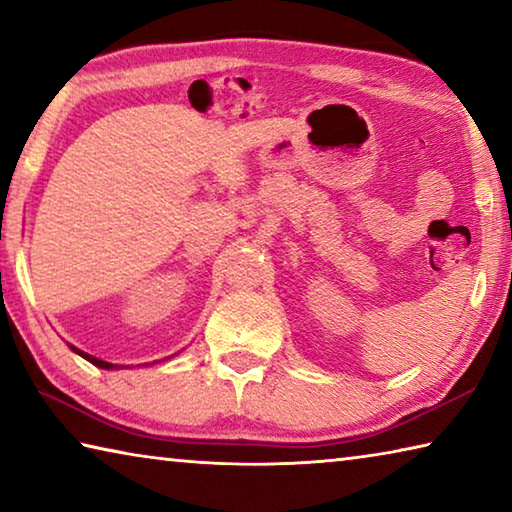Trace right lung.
<instances>
[{
    "label": "right lung",
    "mask_w": 512,
    "mask_h": 512,
    "mask_svg": "<svg viewBox=\"0 0 512 512\" xmlns=\"http://www.w3.org/2000/svg\"><path fill=\"white\" fill-rule=\"evenodd\" d=\"M69 348H72L76 354H81L83 359H88L90 363H94V366H97V368H106V370H112V368H131V366H119V363H112V361L94 357V354L85 352V350H81V348H76V345H72V343H69ZM171 357H173V354H171ZM151 363H158V361H151ZM142 366H149V363H142Z\"/></svg>",
    "instance_id": "obj_1"
}]
</instances>
